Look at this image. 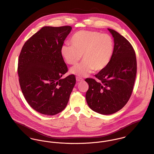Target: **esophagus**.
Returning <instances> with one entry per match:
<instances>
[{
    "mask_svg": "<svg viewBox=\"0 0 154 154\" xmlns=\"http://www.w3.org/2000/svg\"><path fill=\"white\" fill-rule=\"evenodd\" d=\"M76 80H77V82H81V81H83V79L82 78H81V77H76Z\"/></svg>",
    "mask_w": 154,
    "mask_h": 154,
    "instance_id": "obj_1",
    "label": "esophagus"
}]
</instances>
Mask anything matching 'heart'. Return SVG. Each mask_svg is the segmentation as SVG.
Returning <instances> with one entry per match:
<instances>
[{"label": "heart", "mask_w": 154, "mask_h": 154, "mask_svg": "<svg viewBox=\"0 0 154 154\" xmlns=\"http://www.w3.org/2000/svg\"><path fill=\"white\" fill-rule=\"evenodd\" d=\"M71 45H63L60 53L65 62L76 65L82 59L79 65L72 67L70 72L79 77H86L95 71L105 69L112 59L114 51V41L107 33L97 31L80 30L71 39Z\"/></svg>", "instance_id": "heart-1"}]
</instances>
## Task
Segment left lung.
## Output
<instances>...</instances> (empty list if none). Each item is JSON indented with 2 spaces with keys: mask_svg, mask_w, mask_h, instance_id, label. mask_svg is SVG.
I'll use <instances>...</instances> for the list:
<instances>
[{
  "mask_svg": "<svg viewBox=\"0 0 154 154\" xmlns=\"http://www.w3.org/2000/svg\"><path fill=\"white\" fill-rule=\"evenodd\" d=\"M114 38L113 54L108 66L95 74L99 80L88 78L86 100L89 107L102 115L113 114L128 101L137 73L135 51L130 42L116 31L108 29Z\"/></svg>",
  "mask_w": 154,
  "mask_h": 154,
  "instance_id": "obj_1",
  "label": "left lung"
}]
</instances>
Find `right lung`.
I'll list each match as a JSON object with an SVG mask.
<instances>
[{"label":"right lung","instance_id":"right-lung-1","mask_svg":"<svg viewBox=\"0 0 154 154\" xmlns=\"http://www.w3.org/2000/svg\"><path fill=\"white\" fill-rule=\"evenodd\" d=\"M70 26H44L23 45L18 57V75L22 93L30 106L46 115L66 107L75 84L74 74L61 79L68 68L60 53Z\"/></svg>","mask_w":154,"mask_h":154}]
</instances>
